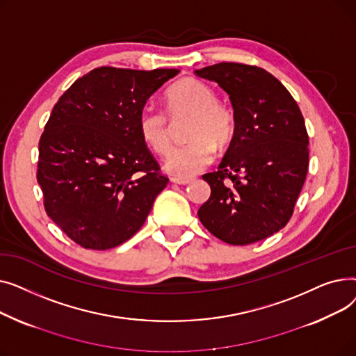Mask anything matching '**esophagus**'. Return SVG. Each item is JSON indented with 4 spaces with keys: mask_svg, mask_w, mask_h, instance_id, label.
I'll list each match as a JSON object with an SVG mask.
<instances>
[{
    "mask_svg": "<svg viewBox=\"0 0 356 356\" xmlns=\"http://www.w3.org/2000/svg\"><path fill=\"white\" fill-rule=\"evenodd\" d=\"M172 181L176 183V184H189L193 181L192 177H172Z\"/></svg>",
    "mask_w": 356,
    "mask_h": 356,
    "instance_id": "esophagus-1",
    "label": "esophagus"
}]
</instances>
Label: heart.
Segmentation results:
<instances>
[{
	"label": "heart",
	"mask_w": 356,
	"mask_h": 356,
	"mask_svg": "<svg viewBox=\"0 0 356 356\" xmlns=\"http://www.w3.org/2000/svg\"><path fill=\"white\" fill-rule=\"evenodd\" d=\"M165 111L173 120L191 117L188 127L189 144L176 147L167 154L164 168L175 177H191L209 167L216 156V147L227 149L236 129L234 111L218 102L216 92L193 78L176 82L165 92ZM140 136L159 154L172 145V121L164 111L144 105L137 118Z\"/></svg>",
	"instance_id": "b5f03b06"
}]
</instances>
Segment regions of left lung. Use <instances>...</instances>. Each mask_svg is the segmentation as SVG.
Returning a JSON list of instances; mask_svg holds the SVG:
<instances>
[{"instance_id": "obj_1", "label": "left lung", "mask_w": 356, "mask_h": 356, "mask_svg": "<svg viewBox=\"0 0 356 356\" xmlns=\"http://www.w3.org/2000/svg\"><path fill=\"white\" fill-rule=\"evenodd\" d=\"M225 90L235 137L218 170L203 175L211 197L197 215L231 245H248L287 225L309 168L305 118L286 86L258 66L222 62L195 70Z\"/></svg>"}]
</instances>
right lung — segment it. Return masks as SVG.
I'll return each instance as SVG.
<instances>
[{
    "instance_id": "1",
    "label": "right lung",
    "mask_w": 356,
    "mask_h": 356,
    "mask_svg": "<svg viewBox=\"0 0 356 356\" xmlns=\"http://www.w3.org/2000/svg\"><path fill=\"white\" fill-rule=\"evenodd\" d=\"M177 73L97 67L54 105L39 141L37 181L47 216L78 245H121L143 227L167 186L137 118Z\"/></svg>"
}]
</instances>
